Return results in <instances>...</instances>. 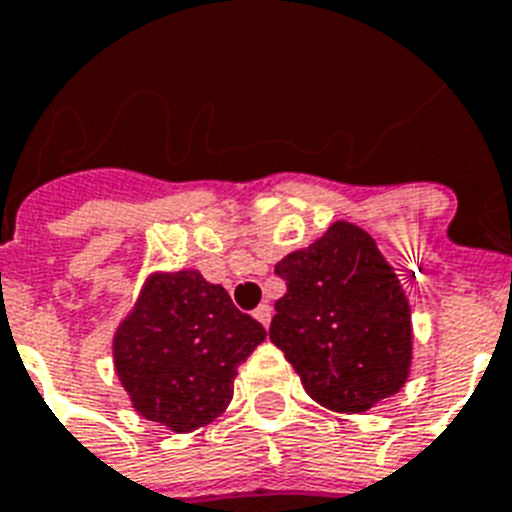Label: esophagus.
I'll list each match as a JSON object with an SVG mask.
<instances>
[{
    "instance_id": "obj_1",
    "label": "esophagus",
    "mask_w": 512,
    "mask_h": 512,
    "mask_svg": "<svg viewBox=\"0 0 512 512\" xmlns=\"http://www.w3.org/2000/svg\"><path fill=\"white\" fill-rule=\"evenodd\" d=\"M270 317H273V309L268 307V304H260V307L255 309V320L263 325V328H268L270 325Z\"/></svg>"
}]
</instances>
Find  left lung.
<instances>
[{
	"label": "left lung",
	"mask_w": 512,
	"mask_h": 512,
	"mask_svg": "<svg viewBox=\"0 0 512 512\" xmlns=\"http://www.w3.org/2000/svg\"><path fill=\"white\" fill-rule=\"evenodd\" d=\"M286 294L270 341L289 359L309 398L362 414L406 385L411 309L375 239L336 221L315 244L276 265Z\"/></svg>",
	"instance_id": "obj_1"
}]
</instances>
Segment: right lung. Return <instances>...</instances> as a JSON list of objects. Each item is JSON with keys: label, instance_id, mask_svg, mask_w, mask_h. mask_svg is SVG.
<instances>
[{"label": "right lung", "instance_id": "add662e5", "mask_svg": "<svg viewBox=\"0 0 512 512\" xmlns=\"http://www.w3.org/2000/svg\"><path fill=\"white\" fill-rule=\"evenodd\" d=\"M265 336L197 270L153 273L117 328L114 367L137 414L192 432L226 411L236 367Z\"/></svg>", "mask_w": 512, "mask_h": 512}]
</instances>
